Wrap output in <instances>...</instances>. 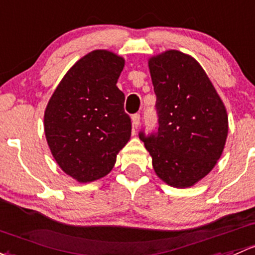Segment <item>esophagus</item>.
I'll return each mask as SVG.
<instances>
[{"instance_id": "34e87169", "label": "esophagus", "mask_w": 255, "mask_h": 255, "mask_svg": "<svg viewBox=\"0 0 255 255\" xmlns=\"http://www.w3.org/2000/svg\"><path fill=\"white\" fill-rule=\"evenodd\" d=\"M132 125L134 128H138L139 125H140V115L135 114L132 116Z\"/></svg>"}]
</instances>
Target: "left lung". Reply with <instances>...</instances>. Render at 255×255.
<instances>
[{
    "mask_svg": "<svg viewBox=\"0 0 255 255\" xmlns=\"http://www.w3.org/2000/svg\"><path fill=\"white\" fill-rule=\"evenodd\" d=\"M159 127L139 133L155 173L168 186L187 188L210 172L229 133L226 107L205 71L192 57L168 50L149 60Z\"/></svg>",
    "mask_w": 255,
    "mask_h": 255,
    "instance_id": "8db88e82",
    "label": "left lung"
}]
</instances>
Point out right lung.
<instances>
[{
    "label": "right lung",
    "mask_w": 255,
    "mask_h": 255,
    "mask_svg": "<svg viewBox=\"0 0 255 255\" xmlns=\"http://www.w3.org/2000/svg\"><path fill=\"white\" fill-rule=\"evenodd\" d=\"M123 67L125 60L116 53L92 51L67 72L45 110L51 154L80 183L106 176L130 138L125 94L116 85Z\"/></svg>",
    "instance_id": "1"
}]
</instances>
